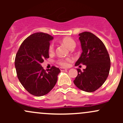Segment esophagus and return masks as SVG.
<instances>
[{
  "label": "esophagus",
  "mask_w": 123,
  "mask_h": 123,
  "mask_svg": "<svg viewBox=\"0 0 123 123\" xmlns=\"http://www.w3.org/2000/svg\"><path fill=\"white\" fill-rule=\"evenodd\" d=\"M59 69H60V70L62 71H65L67 69V68H63V67H60L59 68Z\"/></svg>",
  "instance_id": "1"
}]
</instances>
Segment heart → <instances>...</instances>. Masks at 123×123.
I'll list each match as a JSON object with an SVG mask.
<instances>
[{
	"label": "heart",
	"mask_w": 123,
	"mask_h": 123,
	"mask_svg": "<svg viewBox=\"0 0 123 123\" xmlns=\"http://www.w3.org/2000/svg\"><path fill=\"white\" fill-rule=\"evenodd\" d=\"M61 42L66 46L67 47L71 49V48H74L75 46V42L72 38L69 37H66L62 39ZM54 50V44H51L49 46V51L50 53H52ZM73 59L71 58H65V59H59L57 61V63L62 67H67L68 65L69 62H71Z\"/></svg>",
	"instance_id": "b5f03b06"
}]
</instances>
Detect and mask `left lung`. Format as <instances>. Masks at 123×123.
Listing matches in <instances>:
<instances>
[{
  "instance_id": "8db88e82",
  "label": "left lung",
  "mask_w": 123,
  "mask_h": 123,
  "mask_svg": "<svg viewBox=\"0 0 123 123\" xmlns=\"http://www.w3.org/2000/svg\"><path fill=\"white\" fill-rule=\"evenodd\" d=\"M79 35L83 52L75 65L83 64L86 68L83 71L77 69L78 75L74 83L81 90L93 92L104 83L108 76L110 55L104 43L95 34L85 31Z\"/></svg>"
}]
</instances>
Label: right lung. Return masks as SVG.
<instances>
[{
  "mask_svg": "<svg viewBox=\"0 0 123 123\" xmlns=\"http://www.w3.org/2000/svg\"><path fill=\"white\" fill-rule=\"evenodd\" d=\"M49 34L36 33L24 40L15 59V67L19 81L27 92L36 96L46 95L54 88L60 69L53 66L44 70L41 64L49 58Z\"/></svg>",
  "mask_w": 123,
  "mask_h": 123,
  "instance_id": "add662e5",
  "label": "right lung"
}]
</instances>
